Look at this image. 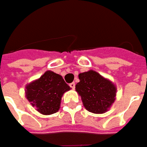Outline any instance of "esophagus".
Returning <instances> with one entry per match:
<instances>
[{
  "label": "esophagus",
  "mask_w": 147,
  "mask_h": 147,
  "mask_svg": "<svg viewBox=\"0 0 147 147\" xmlns=\"http://www.w3.org/2000/svg\"><path fill=\"white\" fill-rule=\"evenodd\" d=\"M69 85H70V87H71V88L72 89H75V87H76V84H75V82H72V83H71L70 84H69Z\"/></svg>",
  "instance_id": "esophagus-1"
}]
</instances>
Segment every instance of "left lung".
I'll return each instance as SVG.
<instances>
[{
	"mask_svg": "<svg viewBox=\"0 0 147 147\" xmlns=\"http://www.w3.org/2000/svg\"><path fill=\"white\" fill-rule=\"evenodd\" d=\"M79 79L76 90L85 109L94 114L107 111L115 100L116 87L114 84L93 70L79 74Z\"/></svg>",
	"mask_w": 147,
	"mask_h": 147,
	"instance_id": "left-lung-1",
	"label": "left lung"
}]
</instances>
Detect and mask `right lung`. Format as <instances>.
Returning <instances> with one entry per match:
<instances>
[{"label": "right lung", "instance_id": "add662e5", "mask_svg": "<svg viewBox=\"0 0 147 147\" xmlns=\"http://www.w3.org/2000/svg\"><path fill=\"white\" fill-rule=\"evenodd\" d=\"M70 89L62 76L47 71L26 85L25 94L29 102L40 114L51 115L59 110L63 95Z\"/></svg>", "mask_w": 147, "mask_h": 147}]
</instances>
